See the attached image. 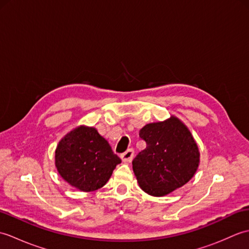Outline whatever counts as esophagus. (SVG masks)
Here are the masks:
<instances>
[{
	"instance_id": "1",
	"label": "esophagus",
	"mask_w": 249,
	"mask_h": 249,
	"mask_svg": "<svg viewBox=\"0 0 249 249\" xmlns=\"http://www.w3.org/2000/svg\"><path fill=\"white\" fill-rule=\"evenodd\" d=\"M121 158L122 160H123L124 162H130L131 160H133L134 158V150L133 149H129L126 152H124L123 154L121 155Z\"/></svg>"
}]
</instances>
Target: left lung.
Returning a JSON list of instances; mask_svg holds the SVG:
<instances>
[{
  "instance_id": "left-lung-1",
  "label": "left lung",
  "mask_w": 249,
  "mask_h": 249,
  "mask_svg": "<svg viewBox=\"0 0 249 249\" xmlns=\"http://www.w3.org/2000/svg\"><path fill=\"white\" fill-rule=\"evenodd\" d=\"M146 147L133 160L140 188L162 197L182 187L199 167L198 145L187 126L176 116L143 126L139 131Z\"/></svg>"
}]
</instances>
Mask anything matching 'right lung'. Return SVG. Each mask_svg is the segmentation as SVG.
Instances as JSON below:
<instances>
[{
  "mask_svg": "<svg viewBox=\"0 0 249 249\" xmlns=\"http://www.w3.org/2000/svg\"><path fill=\"white\" fill-rule=\"evenodd\" d=\"M54 157L63 179L81 192H94L103 187L121 162L97 129L84 125L62 138Z\"/></svg>",
  "mask_w": 249,
  "mask_h": 249,
  "instance_id": "add662e5",
  "label": "right lung"
}]
</instances>
